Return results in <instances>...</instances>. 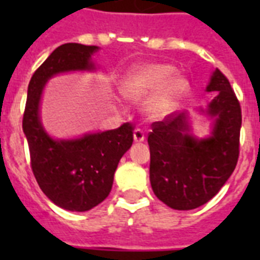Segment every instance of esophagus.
Here are the masks:
<instances>
[{
    "label": "esophagus",
    "instance_id": "obj_1",
    "mask_svg": "<svg viewBox=\"0 0 260 260\" xmlns=\"http://www.w3.org/2000/svg\"><path fill=\"white\" fill-rule=\"evenodd\" d=\"M144 139H146V135H144V132H143L140 128H136V129L134 131V140L136 143H142L144 142Z\"/></svg>",
    "mask_w": 260,
    "mask_h": 260
}]
</instances>
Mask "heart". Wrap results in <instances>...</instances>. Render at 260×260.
Instances as JSON below:
<instances>
[{
    "instance_id": "b5f03b06",
    "label": "heart",
    "mask_w": 260,
    "mask_h": 260,
    "mask_svg": "<svg viewBox=\"0 0 260 260\" xmlns=\"http://www.w3.org/2000/svg\"><path fill=\"white\" fill-rule=\"evenodd\" d=\"M175 69L170 64H140L131 69L120 83V93L132 102L150 97L144 113L150 118H160L178 105L189 89L182 77H173Z\"/></svg>"
}]
</instances>
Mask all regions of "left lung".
Instances as JSON below:
<instances>
[{
  "label": "left lung",
  "mask_w": 260,
  "mask_h": 260,
  "mask_svg": "<svg viewBox=\"0 0 260 260\" xmlns=\"http://www.w3.org/2000/svg\"><path fill=\"white\" fill-rule=\"evenodd\" d=\"M206 91H217L206 114L214 118L209 138L190 134L186 112L171 113L152 124L148 135L150 181L155 196L177 210L196 209L213 198L234 173L239 159L242 109L221 71Z\"/></svg>",
  "instance_id": "obj_1"
}]
</instances>
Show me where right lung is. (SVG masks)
<instances>
[{"instance_id":"right-lung-1","label":"right lung","mask_w":260,"mask_h":260,"mask_svg":"<svg viewBox=\"0 0 260 260\" xmlns=\"http://www.w3.org/2000/svg\"><path fill=\"white\" fill-rule=\"evenodd\" d=\"M97 50L66 43L52 51L30 78L22 117L30 167L40 189L55 205L71 212H86L109 196L118 162L134 142L129 122L73 140H55L40 122L39 106L47 81L67 71L94 70L91 55Z\"/></svg>"}]
</instances>
